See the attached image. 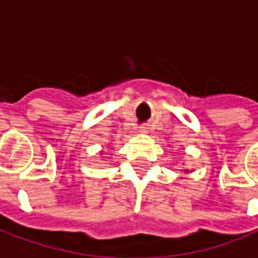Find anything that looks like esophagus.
<instances>
[{
  "instance_id": "esophagus-1",
  "label": "esophagus",
  "mask_w": 258,
  "mask_h": 258,
  "mask_svg": "<svg viewBox=\"0 0 258 258\" xmlns=\"http://www.w3.org/2000/svg\"><path fill=\"white\" fill-rule=\"evenodd\" d=\"M141 131H144V133L149 131V127H147V125H143V127H141Z\"/></svg>"
}]
</instances>
